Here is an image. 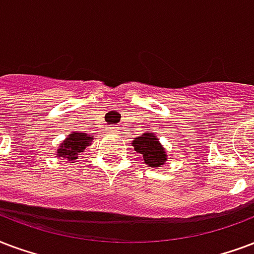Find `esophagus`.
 <instances>
[{"label": "esophagus", "mask_w": 254, "mask_h": 254, "mask_svg": "<svg viewBox=\"0 0 254 254\" xmlns=\"http://www.w3.org/2000/svg\"><path fill=\"white\" fill-rule=\"evenodd\" d=\"M110 131H111V132H118V128H116V127H111Z\"/></svg>", "instance_id": "obj_1"}]
</instances>
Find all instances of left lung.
<instances>
[{
	"instance_id": "8db88e82",
	"label": "left lung",
	"mask_w": 254,
	"mask_h": 254,
	"mask_svg": "<svg viewBox=\"0 0 254 254\" xmlns=\"http://www.w3.org/2000/svg\"><path fill=\"white\" fill-rule=\"evenodd\" d=\"M131 144L135 151L142 154L143 162L150 167H162L167 162V151L159 142V138L151 131L134 138Z\"/></svg>"
}]
</instances>
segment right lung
<instances>
[{
	"label": "right lung",
	"mask_w": 254,
	"mask_h": 254,
	"mask_svg": "<svg viewBox=\"0 0 254 254\" xmlns=\"http://www.w3.org/2000/svg\"><path fill=\"white\" fill-rule=\"evenodd\" d=\"M93 140L92 135L84 134L79 131H73L59 144L56 155L60 159H66L70 163H75L77 161V156L80 152H83L87 146H89Z\"/></svg>",
	"instance_id": "1"
}]
</instances>
